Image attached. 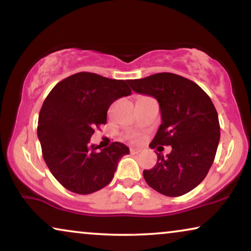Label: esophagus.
I'll use <instances>...</instances> for the list:
<instances>
[{"label": "esophagus", "instance_id": "esophagus-1", "mask_svg": "<svg viewBox=\"0 0 251 251\" xmlns=\"http://www.w3.org/2000/svg\"><path fill=\"white\" fill-rule=\"evenodd\" d=\"M139 152H140V150H138V149H133V147L130 149V153L131 154H138Z\"/></svg>", "mask_w": 251, "mask_h": 251}]
</instances>
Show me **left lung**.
Returning a JSON list of instances; mask_svg holds the SVG:
<instances>
[{"label": "left lung", "instance_id": "left-lung-1", "mask_svg": "<svg viewBox=\"0 0 251 251\" xmlns=\"http://www.w3.org/2000/svg\"><path fill=\"white\" fill-rule=\"evenodd\" d=\"M137 94L152 96L161 109V125L151 149L171 146L164 157L144 170L146 183L167 197H180L204 179L221 138L218 114L209 96L193 81L173 73L126 81Z\"/></svg>", "mask_w": 251, "mask_h": 251}]
</instances>
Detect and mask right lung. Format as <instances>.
Wrapping results in <instances>:
<instances>
[{
	"label": "right lung",
	"instance_id": "add662e5",
	"mask_svg": "<svg viewBox=\"0 0 251 251\" xmlns=\"http://www.w3.org/2000/svg\"><path fill=\"white\" fill-rule=\"evenodd\" d=\"M131 95L126 81L81 72L54 85L40 111L37 137L53 177L68 191L90 194L111 183L125 144L90 145L95 129L105 125L116 99Z\"/></svg>",
	"mask_w": 251,
	"mask_h": 251
}]
</instances>
